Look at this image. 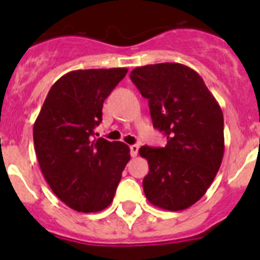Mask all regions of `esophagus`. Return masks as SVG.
I'll return each instance as SVG.
<instances>
[{
	"mask_svg": "<svg viewBox=\"0 0 260 260\" xmlns=\"http://www.w3.org/2000/svg\"><path fill=\"white\" fill-rule=\"evenodd\" d=\"M129 149H131V156L136 157L138 154V149H140V146L132 145V146H129Z\"/></svg>",
	"mask_w": 260,
	"mask_h": 260,
	"instance_id": "1",
	"label": "esophagus"
}]
</instances>
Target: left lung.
I'll return each instance as SVG.
<instances>
[{"label": "left lung", "mask_w": 260, "mask_h": 260, "mask_svg": "<svg viewBox=\"0 0 260 260\" xmlns=\"http://www.w3.org/2000/svg\"><path fill=\"white\" fill-rule=\"evenodd\" d=\"M148 99L153 127L167 137L165 147L143 146L148 161L146 198L169 211L190 208L205 195L224 156V117L203 78L177 62L146 65L131 73Z\"/></svg>", "instance_id": "8db88e82"}]
</instances>
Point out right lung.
<instances>
[{"instance_id": "obj_1", "label": "right lung", "mask_w": 260, "mask_h": 260, "mask_svg": "<svg viewBox=\"0 0 260 260\" xmlns=\"http://www.w3.org/2000/svg\"><path fill=\"white\" fill-rule=\"evenodd\" d=\"M125 68L74 70L48 93L34 124V145L52 192L69 208L102 211L111 205L129 147L94 138L103 103L127 74Z\"/></svg>"}]
</instances>
